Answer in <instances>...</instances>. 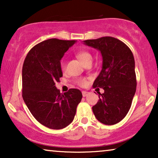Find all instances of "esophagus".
Returning <instances> with one entry per match:
<instances>
[{
  "label": "esophagus",
  "mask_w": 158,
  "mask_h": 158,
  "mask_svg": "<svg viewBox=\"0 0 158 158\" xmlns=\"http://www.w3.org/2000/svg\"><path fill=\"white\" fill-rule=\"evenodd\" d=\"M88 94H89V93L87 92V91H83V92H82V94H83V97L87 96L88 95Z\"/></svg>",
  "instance_id": "esophagus-1"
}]
</instances>
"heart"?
Wrapping results in <instances>:
<instances>
[{
  "instance_id": "b5f03b06",
  "label": "heart",
  "mask_w": 158,
  "mask_h": 158,
  "mask_svg": "<svg viewBox=\"0 0 158 158\" xmlns=\"http://www.w3.org/2000/svg\"><path fill=\"white\" fill-rule=\"evenodd\" d=\"M77 57L79 58L80 60H81V62H83V64L87 63L88 62H92L93 60V56L91 54H90L89 52L86 51V50H81L78 52L77 53ZM65 65H66V62L64 60H62L61 62V68L62 69H64L65 68ZM77 83L81 85H85L86 84V81L84 79H79L77 81Z\"/></svg>"
}]
</instances>
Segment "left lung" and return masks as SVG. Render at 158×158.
<instances>
[{
	"label": "left lung",
	"instance_id": "obj_1",
	"mask_svg": "<svg viewBox=\"0 0 158 158\" xmlns=\"http://www.w3.org/2000/svg\"><path fill=\"white\" fill-rule=\"evenodd\" d=\"M100 52L102 67L94 83V88L104 90L92 107L96 118L102 124L113 125L124 118L130 109L136 92L135 62L130 49L117 39L104 36L83 41Z\"/></svg>",
	"mask_w": 158,
	"mask_h": 158
}]
</instances>
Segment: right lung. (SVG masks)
I'll return each instance as SVG.
<instances>
[{
  "mask_svg": "<svg viewBox=\"0 0 158 158\" xmlns=\"http://www.w3.org/2000/svg\"><path fill=\"white\" fill-rule=\"evenodd\" d=\"M76 41L49 39L27 54L22 69V96L34 117L48 128L61 129L74 119L82 93L72 88L61 94L55 83L62 77L61 61Z\"/></svg>",
  "mask_w": 158,
  "mask_h": 158,
  "instance_id": "right-lung-1",
  "label": "right lung"
}]
</instances>
